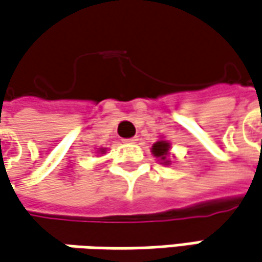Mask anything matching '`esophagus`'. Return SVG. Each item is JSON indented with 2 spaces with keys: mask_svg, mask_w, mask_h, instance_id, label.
<instances>
[{
  "mask_svg": "<svg viewBox=\"0 0 262 262\" xmlns=\"http://www.w3.org/2000/svg\"><path fill=\"white\" fill-rule=\"evenodd\" d=\"M138 141V138H129V139H124V142L126 144H135Z\"/></svg>",
  "mask_w": 262,
  "mask_h": 262,
  "instance_id": "1",
  "label": "esophagus"
}]
</instances>
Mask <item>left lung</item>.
I'll list each match as a JSON object with an SVG mask.
<instances>
[{
  "mask_svg": "<svg viewBox=\"0 0 262 262\" xmlns=\"http://www.w3.org/2000/svg\"><path fill=\"white\" fill-rule=\"evenodd\" d=\"M170 149H172V144L169 141L164 139V136H162L156 144H152L151 146V154L159 159V162L164 164V166H169L172 160L169 159L170 157Z\"/></svg>",
  "mask_w": 262,
  "mask_h": 262,
  "instance_id": "left-lung-1",
  "label": "left lung"
}]
</instances>
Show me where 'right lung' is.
<instances>
[{
    "label": "right lung",
    "instance_id": "right-lung-1",
    "mask_svg": "<svg viewBox=\"0 0 262 262\" xmlns=\"http://www.w3.org/2000/svg\"><path fill=\"white\" fill-rule=\"evenodd\" d=\"M106 152V148H98V154H105Z\"/></svg>",
    "mask_w": 262,
    "mask_h": 262
}]
</instances>
